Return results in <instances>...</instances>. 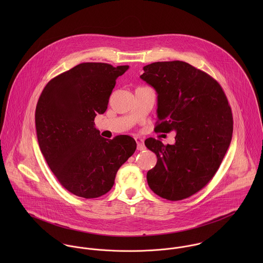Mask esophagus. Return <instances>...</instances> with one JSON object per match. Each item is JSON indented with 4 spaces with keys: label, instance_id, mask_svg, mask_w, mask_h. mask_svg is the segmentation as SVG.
Here are the masks:
<instances>
[{
    "label": "esophagus",
    "instance_id": "esophagus-1",
    "mask_svg": "<svg viewBox=\"0 0 263 263\" xmlns=\"http://www.w3.org/2000/svg\"><path fill=\"white\" fill-rule=\"evenodd\" d=\"M136 142H137V145H138V150L144 151L146 149V147H145V145H144L143 139H141V138H136Z\"/></svg>",
    "mask_w": 263,
    "mask_h": 263
}]
</instances>
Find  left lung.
I'll return each instance as SVG.
<instances>
[{"instance_id":"1","label":"left lung","mask_w":263,"mask_h":263,"mask_svg":"<svg viewBox=\"0 0 263 263\" xmlns=\"http://www.w3.org/2000/svg\"><path fill=\"white\" fill-rule=\"evenodd\" d=\"M144 72L141 79L158 94L155 132H176L174 145L145 141L158 159L147 173L148 184L163 198L181 200L218 171L232 140V110L220 84L185 62H157Z\"/></svg>"}]
</instances>
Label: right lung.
Masks as SVG:
<instances>
[{
    "instance_id": "obj_1",
    "label": "right lung",
    "mask_w": 263,
    "mask_h": 263,
    "mask_svg": "<svg viewBox=\"0 0 263 263\" xmlns=\"http://www.w3.org/2000/svg\"><path fill=\"white\" fill-rule=\"evenodd\" d=\"M128 66L83 63L44 87L35 110L41 153L60 183L84 198L107 193L120 166L137 149L129 136L106 140L95 127L107 109L116 79Z\"/></svg>"
}]
</instances>
